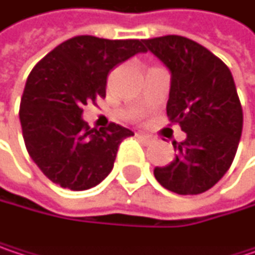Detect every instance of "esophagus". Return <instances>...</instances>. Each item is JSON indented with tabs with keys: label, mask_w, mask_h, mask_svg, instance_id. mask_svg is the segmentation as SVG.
Here are the masks:
<instances>
[{
	"label": "esophagus",
	"mask_w": 255,
	"mask_h": 255,
	"mask_svg": "<svg viewBox=\"0 0 255 255\" xmlns=\"http://www.w3.org/2000/svg\"><path fill=\"white\" fill-rule=\"evenodd\" d=\"M136 136H138L139 139L145 141V142L151 141V136H150V135H147V133H144V132H138V133H136Z\"/></svg>",
	"instance_id": "obj_1"
}]
</instances>
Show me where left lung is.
<instances>
[{
    "mask_svg": "<svg viewBox=\"0 0 255 255\" xmlns=\"http://www.w3.org/2000/svg\"><path fill=\"white\" fill-rule=\"evenodd\" d=\"M171 71L166 114L187 133L174 141V162L154 168L156 180L177 194H199L230 168L242 133V105L230 69L206 47L181 35L142 40Z\"/></svg>",
    "mask_w": 255,
    "mask_h": 255,
    "instance_id": "1",
    "label": "left lung"
}]
</instances>
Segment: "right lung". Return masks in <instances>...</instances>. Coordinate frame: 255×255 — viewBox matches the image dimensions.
Wrapping results in <instances>:
<instances>
[{
  "instance_id": "obj_1",
  "label": "right lung",
  "mask_w": 255,
  "mask_h": 255,
  "mask_svg": "<svg viewBox=\"0 0 255 255\" xmlns=\"http://www.w3.org/2000/svg\"><path fill=\"white\" fill-rule=\"evenodd\" d=\"M139 52H147L142 40L77 35L32 68L20 99L22 135L31 159L55 184L87 190L111 172L120 142L133 132L117 123L90 128L83 105L105 98L108 72Z\"/></svg>"
}]
</instances>
